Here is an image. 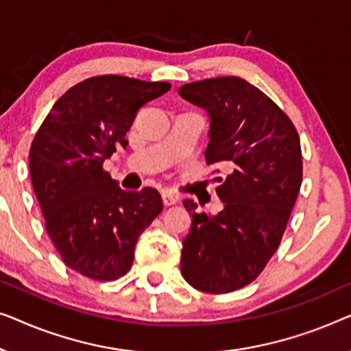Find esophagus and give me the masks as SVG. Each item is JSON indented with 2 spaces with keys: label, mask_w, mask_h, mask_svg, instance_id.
I'll use <instances>...</instances> for the list:
<instances>
[{
  "label": "esophagus",
  "mask_w": 351,
  "mask_h": 351,
  "mask_svg": "<svg viewBox=\"0 0 351 351\" xmlns=\"http://www.w3.org/2000/svg\"><path fill=\"white\" fill-rule=\"evenodd\" d=\"M162 202H164L165 206L175 205L178 202V197L175 194H171V192H169V191H164L162 192Z\"/></svg>",
  "instance_id": "esophagus-1"
}]
</instances>
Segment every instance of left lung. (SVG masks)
I'll list each match as a JSON object with an SVG mask.
<instances>
[{"instance_id": "left-lung-1", "label": "left lung", "mask_w": 351, "mask_h": 351, "mask_svg": "<svg viewBox=\"0 0 351 351\" xmlns=\"http://www.w3.org/2000/svg\"><path fill=\"white\" fill-rule=\"evenodd\" d=\"M178 93L210 117L208 165H223L218 215L197 213L181 250V274L210 294L258 278L278 248L302 182L300 140L289 117L253 84L237 76L184 84Z\"/></svg>"}]
</instances>
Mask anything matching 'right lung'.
<instances>
[{
  "mask_svg": "<svg viewBox=\"0 0 351 351\" xmlns=\"http://www.w3.org/2000/svg\"><path fill=\"white\" fill-rule=\"evenodd\" d=\"M170 82L105 75L76 84L56 101L29 147V175L46 230L68 267L108 281L133 264L141 232L160 213L152 187L121 189L103 170L141 106Z\"/></svg>",
  "mask_w": 351,
  "mask_h": 351,
  "instance_id": "obj_1",
  "label": "right lung"
}]
</instances>
